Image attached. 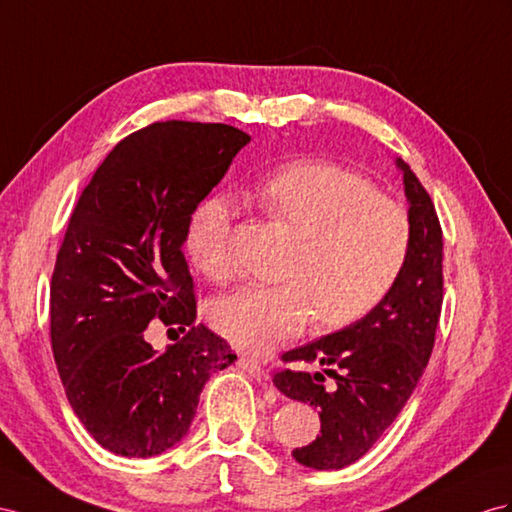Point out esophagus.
I'll use <instances>...</instances> for the list:
<instances>
[{"label": "esophagus", "mask_w": 512, "mask_h": 512, "mask_svg": "<svg viewBox=\"0 0 512 512\" xmlns=\"http://www.w3.org/2000/svg\"><path fill=\"white\" fill-rule=\"evenodd\" d=\"M238 363H240V368L244 372H248L253 378H257V381H264V378H266V370L261 368V363L257 359H253V357H240Z\"/></svg>", "instance_id": "1"}]
</instances>
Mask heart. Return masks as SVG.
Here are the masks:
<instances>
[{"instance_id": "heart-1", "label": "heart", "mask_w": 512, "mask_h": 512, "mask_svg": "<svg viewBox=\"0 0 512 512\" xmlns=\"http://www.w3.org/2000/svg\"><path fill=\"white\" fill-rule=\"evenodd\" d=\"M264 212L298 244L283 283L244 285L209 309L214 329L235 348L266 352L298 333L313 313L318 329L368 316L396 285L411 248V222L389 196L352 170L303 160L274 170L253 190ZM233 205L212 196L194 209L186 248L207 279L233 274Z\"/></svg>"}]
</instances>
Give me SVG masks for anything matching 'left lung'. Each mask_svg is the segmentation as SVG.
<instances>
[{
    "instance_id": "left-lung-1",
    "label": "left lung",
    "mask_w": 512,
    "mask_h": 512,
    "mask_svg": "<svg viewBox=\"0 0 512 512\" xmlns=\"http://www.w3.org/2000/svg\"><path fill=\"white\" fill-rule=\"evenodd\" d=\"M409 201L411 248L396 285L346 329L294 348L285 363H320L336 378L323 385L322 372H274L272 383L287 398L320 411V435L292 456L313 469H342L368 452L393 424L422 378L435 346L443 303V233L428 192L400 157Z\"/></svg>"
}]
</instances>
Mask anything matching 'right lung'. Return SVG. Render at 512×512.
<instances>
[{"label":"right lung","instance_id":"1","mask_svg":"<svg viewBox=\"0 0 512 512\" xmlns=\"http://www.w3.org/2000/svg\"><path fill=\"white\" fill-rule=\"evenodd\" d=\"M248 142L222 123H153L116 144L73 209L51 274V350L75 415L114 454L173 448L207 378L238 359L194 326L181 248L194 209ZM153 319L191 331L157 353L143 339Z\"/></svg>","mask_w":512,"mask_h":512}]
</instances>
